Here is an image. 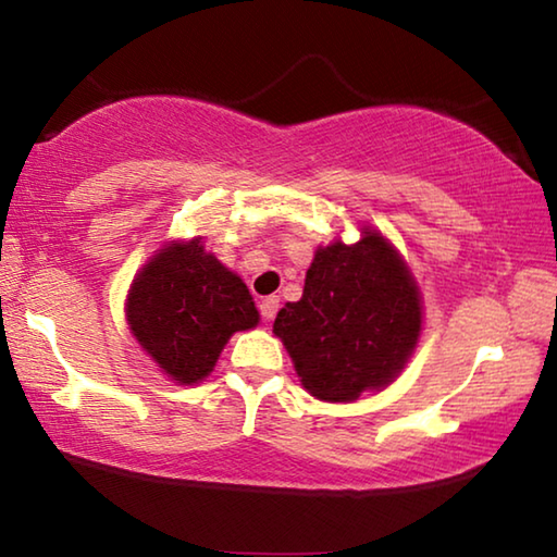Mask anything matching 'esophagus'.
I'll list each match as a JSON object with an SVG mask.
<instances>
[{"label":"esophagus","mask_w":557,"mask_h":557,"mask_svg":"<svg viewBox=\"0 0 557 557\" xmlns=\"http://www.w3.org/2000/svg\"><path fill=\"white\" fill-rule=\"evenodd\" d=\"M277 307H280V297H275V295L260 299V314H262V319H265V322H270V319H275Z\"/></svg>","instance_id":"esophagus-1"}]
</instances>
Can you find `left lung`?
Returning a JSON list of instances; mask_svg holds the SVG:
<instances>
[{
	"label": "left lung",
	"instance_id": "8db88e82",
	"mask_svg": "<svg viewBox=\"0 0 557 557\" xmlns=\"http://www.w3.org/2000/svg\"><path fill=\"white\" fill-rule=\"evenodd\" d=\"M285 344L309 395L354 403L403 373L422 332V297L408 262L381 231L319 245L299 301L277 312Z\"/></svg>",
	"mask_w": 557,
	"mask_h": 557
}]
</instances>
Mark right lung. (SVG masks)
<instances>
[{
	"instance_id": "add662e5",
	"label": "right lung",
	"mask_w": 557,
	"mask_h": 557,
	"mask_svg": "<svg viewBox=\"0 0 557 557\" xmlns=\"http://www.w3.org/2000/svg\"><path fill=\"white\" fill-rule=\"evenodd\" d=\"M125 317L132 336L178 385L201 383L228 338L260 322L245 282L206 252L201 238L169 240L139 268Z\"/></svg>"
}]
</instances>
